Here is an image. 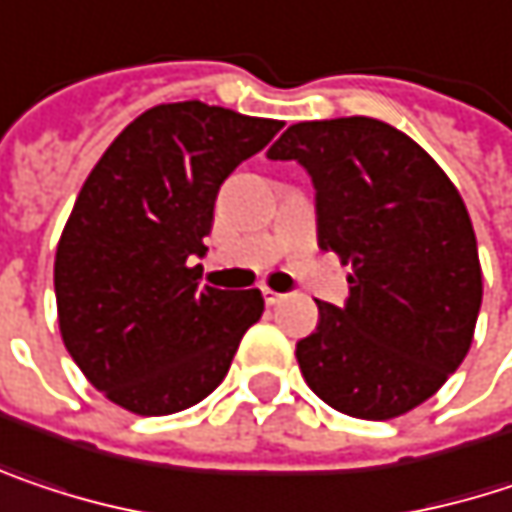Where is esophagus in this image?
<instances>
[{"instance_id": "34e87169", "label": "esophagus", "mask_w": 512, "mask_h": 512, "mask_svg": "<svg viewBox=\"0 0 512 512\" xmlns=\"http://www.w3.org/2000/svg\"><path fill=\"white\" fill-rule=\"evenodd\" d=\"M263 299H266V304H281L287 296H284V293H275V290H269V287H263Z\"/></svg>"}]
</instances>
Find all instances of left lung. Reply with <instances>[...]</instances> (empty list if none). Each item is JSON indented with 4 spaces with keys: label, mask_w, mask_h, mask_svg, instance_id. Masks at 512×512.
<instances>
[{
    "label": "left lung",
    "mask_w": 512,
    "mask_h": 512,
    "mask_svg": "<svg viewBox=\"0 0 512 512\" xmlns=\"http://www.w3.org/2000/svg\"><path fill=\"white\" fill-rule=\"evenodd\" d=\"M269 158L310 172L319 249L351 266L349 302H316L319 325L296 346L307 387L369 422L419 407L469 354L484 296L457 187L419 143L369 117L290 125Z\"/></svg>",
    "instance_id": "obj_1"
}]
</instances>
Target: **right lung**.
<instances>
[{
	"instance_id": "1",
	"label": "right lung",
	"mask_w": 512,
	"mask_h": 512,
	"mask_svg": "<svg viewBox=\"0 0 512 512\" xmlns=\"http://www.w3.org/2000/svg\"><path fill=\"white\" fill-rule=\"evenodd\" d=\"M284 122L205 102L155 105L87 175L55 252L64 346L84 378L137 416L208 398L263 313L260 290L199 287L222 181Z\"/></svg>"
}]
</instances>
